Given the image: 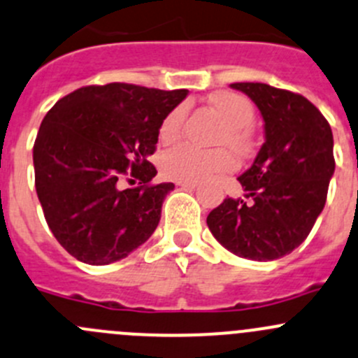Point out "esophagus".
<instances>
[{
  "label": "esophagus",
  "mask_w": 358,
  "mask_h": 358,
  "mask_svg": "<svg viewBox=\"0 0 358 358\" xmlns=\"http://www.w3.org/2000/svg\"><path fill=\"white\" fill-rule=\"evenodd\" d=\"M178 187H182V189H197V183L196 182H178L176 183Z\"/></svg>",
  "instance_id": "1"
}]
</instances>
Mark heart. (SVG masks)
<instances>
[{"mask_svg":"<svg viewBox=\"0 0 358 358\" xmlns=\"http://www.w3.org/2000/svg\"><path fill=\"white\" fill-rule=\"evenodd\" d=\"M211 106L217 110L224 120V129L217 138L218 145H229L238 154H246L250 150L248 127L255 119L253 105L241 94L231 91L217 92L210 98ZM185 106L180 105L173 108L159 127V136L164 143L178 140L182 133ZM161 171L166 178L178 182H203L211 176L222 173L234 171L238 168L234 154L229 148H215V150H199L187 143L175 145L161 155Z\"/></svg>","mask_w":358,"mask_h":358,"instance_id":"heart-1","label":"heart"}]
</instances>
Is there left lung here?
I'll return each instance as SVG.
<instances>
[{"mask_svg":"<svg viewBox=\"0 0 358 358\" xmlns=\"http://www.w3.org/2000/svg\"><path fill=\"white\" fill-rule=\"evenodd\" d=\"M260 110L266 141L239 176L246 201L227 197L206 218L211 234L238 257L275 260L313 229L334 175V138L320 110L296 92L259 82L231 83Z\"/></svg>","mask_w":358,"mask_h":358,"instance_id":"1","label":"left lung"}]
</instances>
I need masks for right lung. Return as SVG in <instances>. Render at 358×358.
Masks as SVG:
<instances>
[{"instance_id":"right-lung-1","label":"right lung","mask_w":358,"mask_h":358,"mask_svg":"<svg viewBox=\"0 0 358 358\" xmlns=\"http://www.w3.org/2000/svg\"><path fill=\"white\" fill-rule=\"evenodd\" d=\"M187 92L113 82L80 87L48 110L33 147L34 185L52 234L76 260L112 264L154 234L175 185L150 183L148 155ZM122 176L141 183L122 189Z\"/></svg>"}]
</instances>
